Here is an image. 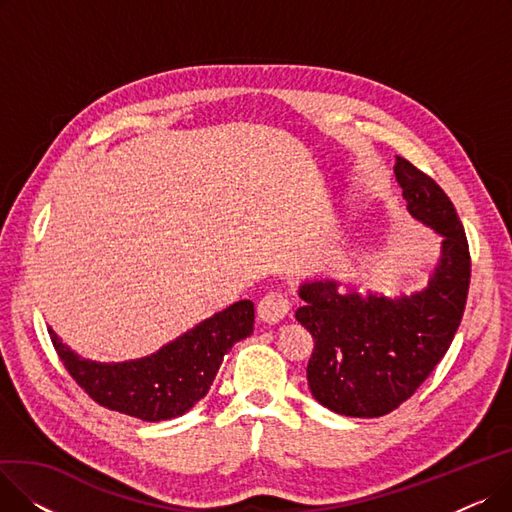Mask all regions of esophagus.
<instances>
[{
    "mask_svg": "<svg viewBox=\"0 0 512 512\" xmlns=\"http://www.w3.org/2000/svg\"><path fill=\"white\" fill-rule=\"evenodd\" d=\"M290 309H292V305L282 292H267L257 305V315L263 324L272 326V324L282 321L290 313Z\"/></svg>",
    "mask_w": 512,
    "mask_h": 512,
    "instance_id": "34e87169",
    "label": "esophagus"
}]
</instances>
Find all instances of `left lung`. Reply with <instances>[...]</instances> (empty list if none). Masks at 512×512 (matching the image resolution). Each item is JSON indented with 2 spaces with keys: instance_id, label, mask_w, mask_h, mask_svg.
<instances>
[{
  "instance_id": "obj_1",
  "label": "left lung",
  "mask_w": 512,
  "mask_h": 512,
  "mask_svg": "<svg viewBox=\"0 0 512 512\" xmlns=\"http://www.w3.org/2000/svg\"><path fill=\"white\" fill-rule=\"evenodd\" d=\"M394 174L409 213L442 236L427 286L394 299L324 276L299 286L303 307L294 315L315 340L311 394L346 417H382L411 398L446 355L467 303L471 257L452 201L405 157L396 155Z\"/></svg>"
}]
</instances>
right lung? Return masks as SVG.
Wrapping results in <instances>:
<instances>
[{
    "label": "right lung",
    "instance_id": "add662e5",
    "mask_svg": "<svg viewBox=\"0 0 512 512\" xmlns=\"http://www.w3.org/2000/svg\"><path fill=\"white\" fill-rule=\"evenodd\" d=\"M255 307L238 301L203 319L141 359L99 363L76 355L49 330L68 373L101 407L143 421H166L191 411L209 392L230 348L253 334Z\"/></svg>",
    "mask_w": 512,
    "mask_h": 512
}]
</instances>
